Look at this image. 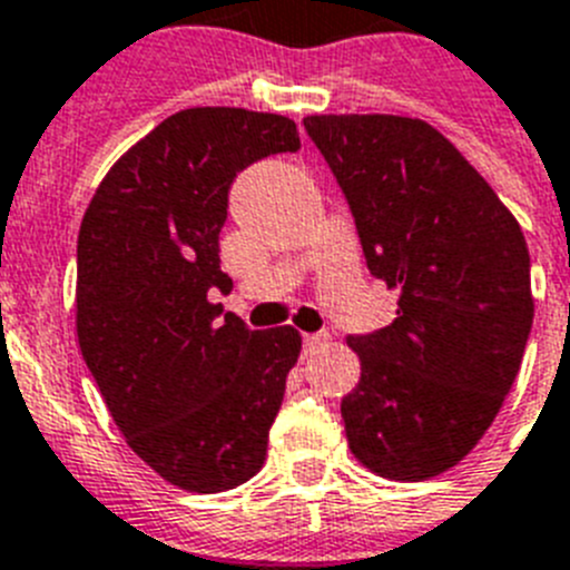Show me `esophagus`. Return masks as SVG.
Wrapping results in <instances>:
<instances>
[{"instance_id": "1", "label": "esophagus", "mask_w": 570, "mask_h": 570, "mask_svg": "<svg viewBox=\"0 0 570 570\" xmlns=\"http://www.w3.org/2000/svg\"><path fill=\"white\" fill-rule=\"evenodd\" d=\"M330 344V335L326 333H315V335H304V350L306 353H313V350H321V346Z\"/></svg>"}]
</instances>
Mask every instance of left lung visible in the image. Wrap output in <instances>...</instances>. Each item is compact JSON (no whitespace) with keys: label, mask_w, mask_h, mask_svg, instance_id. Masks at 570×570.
<instances>
[{"label":"left lung","mask_w":570,"mask_h":570,"mask_svg":"<svg viewBox=\"0 0 570 570\" xmlns=\"http://www.w3.org/2000/svg\"><path fill=\"white\" fill-rule=\"evenodd\" d=\"M304 126L353 209L395 321L350 335L358 387L346 444L375 476L456 468L497 419L533 324L531 255L517 217L453 142L419 117L309 114Z\"/></svg>","instance_id":"obj_1"}]
</instances>
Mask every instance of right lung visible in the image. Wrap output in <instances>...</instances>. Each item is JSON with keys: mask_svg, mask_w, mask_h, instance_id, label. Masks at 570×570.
Returning a JSON list of instances; mask_svg holds the SVG:
<instances>
[{"mask_svg": "<svg viewBox=\"0 0 570 570\" xmlns=\"http://www.w3.org/2000/svg\"><path fill=\"white\" fill-rule=\"evenodd\" d=\"M298 146L281 114L186 108L108 168L82 215L79 350L128 448L180 491H232L264 468L301 333L220 318L209 292L232 289L217 235L235 175Z\"/></svg>", "mask_w": 570, "mask_h": 570, "instance_id": "1", "label": "right lung"}]
</instances>
